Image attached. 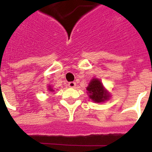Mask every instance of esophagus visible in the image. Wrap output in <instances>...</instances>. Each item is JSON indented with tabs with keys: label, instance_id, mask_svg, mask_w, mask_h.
Instances as JSON below:
<instances>
[{
	"label": "esophagus",
	"instance_id": "34e87169",
	"mask_svg": "<svg viewBox=\"0 0 152 152\" xmlns=\"http://www.w3.org/2000/svg\"><path fill=\"white\" fill-rule=\"evenodd\" d=\"M68 85H69V88H75V86H76V83L75 82H69V83H68Z\"/></svg>",
	"mask_w": 152,
	"mask_h": 152
}]
</instances>
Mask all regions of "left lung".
I'll return each mask as SVG.
<instances>
[{
    "instance_id": "left-lung-1",
    "label": "left lung",
    "mask_w": 152,
    "mask_h": 152,
    "mask_svg": "<svg viewBox=\"0 0 152 152\" xmlns=\"http://www.w3.org/2000/svg\"><path fill=\"white\" fill-rule=\"evenodd\" d=\"M91 99L95 102H101L108 99L109 95L103 89V86L99 80L93 79L87 88Z\"/></svg>"
}]
</instances>
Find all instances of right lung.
I'll use <instances>...</instances> for the list:
<instances>
[{
    "label": "right lung",
    "instance_id": "obj_1",
    "mask_svg": "<svg viewBox=\"0 0 152 152\" xmlns=\"http://www.w3.org/2000/svg\"><path fill=\"white\" fill-rule=\"evenodd\" d=\"M50 91H53V89H51V88H50Z\"/></svg>",
    "mask_w": 152,
    "mask_h": 152
}]
</instances>
